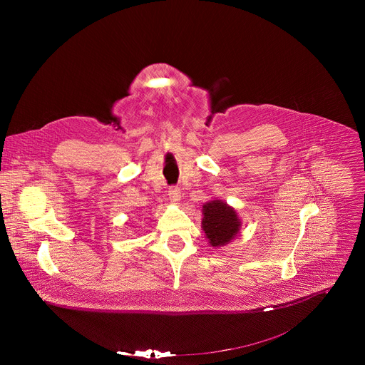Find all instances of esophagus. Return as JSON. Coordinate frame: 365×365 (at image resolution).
Listing matches in <instances>:
<instances>
[{"mask_svg":"<svg viewBox=\"0 0 365 365\" xmlns=\"http://www.w3.org/2000/svg\"><path fill=\"white\" fill-rule=\"evenodd\" d=\"M167 192H168L167 195H168V198H170L171 202L177 204V202L181 200V191H180L178 187H170Z\"/></svg>","mask_w":365,"mask_h":365,"instance_id":"esophagus-1","label":"esophagus"}]
</instances>
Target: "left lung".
Returning a JSON list of instances; mask_svg holds the SVG:
<instances>
[{
  "mask_svg": "<svg viewBox=\"0 0 365 365\" xmlns=\"http://www.w3.org/2000/svg\"><path fill=\"white\" fill-rule=\"evenodd\" d=\"M202 229L213 247L230 243L240 230L242 222L236 210L220 200L207 202L202 207Z\"/></svg>",
  "mask_w": 365,
  "mask_h": 365,
  "instance_id": "left-lung-1",
  "label": "left lung"
}]
</instances>
